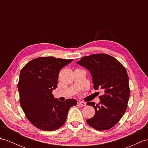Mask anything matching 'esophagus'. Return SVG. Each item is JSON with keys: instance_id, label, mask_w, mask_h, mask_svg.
I'll return each mask as SVG.
<instances>
[{"instance_id": "34e87169", "label": "esophagus", "mask_w": 148, "mask_h": 148, "mask_svg": "<svg viewBox=\"0 0 148 148\" xmlns=\"http://www.w3.org/2000/svg\"><path fill=\"white\" fill-rule=\"evenodd\" d=\"M78 105H80V106H85L86 105V103L85 102H82V101H79L78 102Z\"/></svg>"}]
</instances>
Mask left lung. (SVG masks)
Returning <instances> with one entry per match:
<instances>
[{"instance_id": "8db88e82", "label": "left lung", "mask_w": 148, "mask_h": 148, "mask_svg": "<svg viewBox=\"0 0 148 148\" xmlns=\"http://www.w3.org/2000/svg\"><path fill=\"white\" fill-rule=\"evenodd\" d=\"M90 73L93 88L102 89L104 94L99 97L98 104L87 102L95 109L87 124L99 131L109 129L124 116L127 107L130 89L125 67L115 58L107 54H94L84 56L77 63Z\"/></svg>"}]
</instances>
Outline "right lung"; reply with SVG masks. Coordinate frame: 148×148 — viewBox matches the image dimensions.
Wrapping results in <instances>:
<instances>
[{"instance_id": "add662e5", "label": "right lung", "mask_w": 148, "mask_h": 148, "mask_svg": "<svg viewBox=\"0 0 148 148\" xmlns=\"http://www.w3.org/2000/svg\"><path fill=\"white\" fill-rule=\"evenodd\" d=\"M73 60L39 57L28 62L20 72L17 87L21 107L31 123L41 130L53 131L62 127L70 107L77 105V100L61 102L52 93L61 69Z\"/></svg>"}]
</instances>
